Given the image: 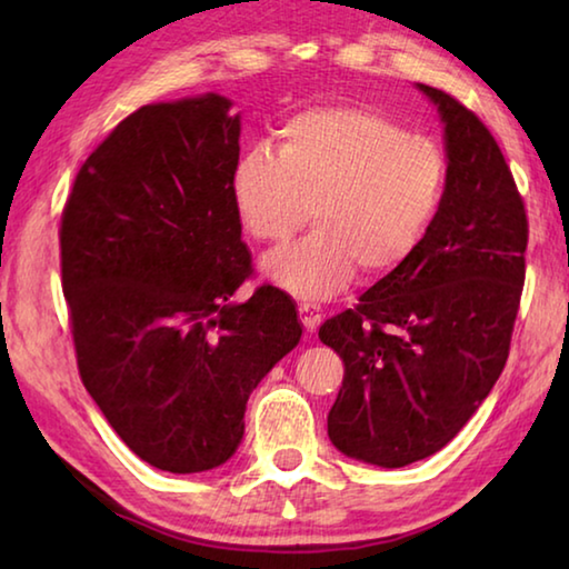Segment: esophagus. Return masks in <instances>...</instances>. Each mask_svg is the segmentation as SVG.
<instances>
[{
	"instance_id": "34e87169",
	"label": "esophagus",
	"mask_w": 569,
	"mask_h": 569,
	"mask_svg": "<svg viewBox=\"0 0 569 569\" xmlns=\"http://www.w3.org/2000/svg\"><path fill=\"white\" fill-rule=\"evenodd\" d=\"M298 319H301L306 331L313 333L321 326L323 313L316 306H311V303H301V306H298Z\"/></svg>"
}]
</instances>
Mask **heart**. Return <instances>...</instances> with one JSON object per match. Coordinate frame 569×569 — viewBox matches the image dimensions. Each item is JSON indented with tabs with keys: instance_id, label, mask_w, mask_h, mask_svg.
<instances>
[{
	"instance_id": "obj_1",
	"label": "heart",
	"mask_w": 569,
	"mask_h": 569,
	"mask_svg": "<svg viewBox=\"0 0 569 569\" xmlns=\"http://www.w3.org/2000/svg\"><path fill=\"white\" fill-rule=\"evenodd\" d=\"M441 192L445 156L435 142L356 104L293 114L278 130V158L250 150L230 172L238 220L258 243H288L313 210L319 230L266 258V273L303 301L343 291L356 268L381 278L407 263Z\"/></svg>"
}]
</instances>
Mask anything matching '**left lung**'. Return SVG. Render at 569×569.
Listing matches in <instances>:
<instances>
[{"mask_svg": "<svg viewBox=\"0 0 569 569\" xmlns=\"http://www.w3.org/2000/svg\"><path fill=\"white\" fill-rule=\"evenodd\" d=\"M439 108L447 186L429 233L359 303L323 321L343 359L329 439L353 459L407 467L459 435L502 373L525 286L529 223L492 132L455 94Z\"/></svg>", "mask_w": 569, "mask_h": 569, "instance_id": "obj_1", "label": "left lung"}]
</instances>
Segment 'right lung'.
<instances>
[{"mask_svg":"<svg viewBox=\"0 0 569 569\" xmlns=\"http://www.w3.org/2000/svg\"><path fill=\"white\" fill-rule=\"evenodd\" d=\"M228 110L203 94L130 112L82 162L60 220L80 379L124 445L172 475L233 457L250 391L301 339L278 288L230 303L253 261Z\"/></svg>","mask_w":569,"mask_h":569,"instance_id":"add662e5","label":"right lung"}]
</instances>
